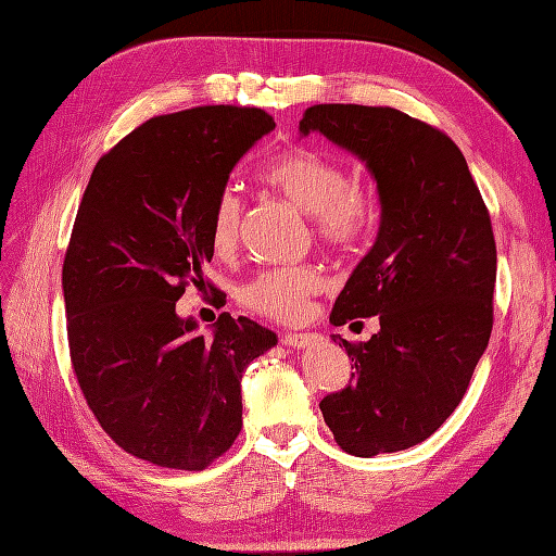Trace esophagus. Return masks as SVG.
<instances>
[{
    "label": "esophagus",
    "instance_id": "obj_1",
    "mask_svg": "<svg viewBox=\"0 0 556 556\" xmlns=\"http://www.w3.org/2000/svg\"><path fill=\"white\" fill-rule=\"evenodd\" d=\"M316 333H283L281 336V343L286 345V348H293V350H302V348H306L308 343H313L316 341Z\"/></svg>",
    "mask_w": 556,
    "mask_h": 556
}]
</instances>
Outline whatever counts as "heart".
<instances>
[{
    "instance_id": "heart-1",
    "label": "heart",
    "mask_w": 556,
    "mask_h": 556,
    "mask_svg": "<svg viewBox=\"0 0 556 556\" xmlns=\"http://www.w3.org/2000/svg\"><path fill=\"white\" fill-rule=\"evenodd\" d=\"M265 184L283 200L313 218V229L325 245L348 250L366 233L370 206L345 167L306 148H295L277 159L263 175ZM243 229V200L227 188L211 215V245L218 254L236 250ZM323 288V277L308 265L265 270L245 283L243 302L275 320H298L308 300Z\"/></svg>"
}]
</instances>
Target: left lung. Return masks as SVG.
<instances>
[{"instance_id":"obj_1","label":"left lung","mask_w":556,"mask_h":556,"mask_svg":"<svg viewBox=\"0 0 556 556\" xmlns=\"http://www.w3.org/2000/svg\"><path fill=\"white\" fill-rule=\"evenodd\" d=\"M318 131L366 163L381 220L375 245L338 295L331 325L379 316L366 343L345 345L354 372L320 402L336 443L354 456L429 439L464 400L493 329L497 270L489 208L452 138L389 106L316 104Z\"/></svg>"}]
</instances>
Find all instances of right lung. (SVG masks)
Returning a JSON list of instances; mask_svg holds the SVG:
<instances>
[{"instance_id": "add662e5", "label": "right lung", "mask_w": 556, "mask_h": 556, "mask_svg": "<svg viewBox=\"0 0 556 556\" xmlns=\"http://www.w3.org/2000/svg\"><path fill=\"white\" fill-rule=\"evenodd\" d=\"M275 119L250 106L159 115L90 175L63 261L70 358L109 437L142 462L204 470L243 427L240 379L277 333L223 313L177 316L213 258L211 215L233 165Z\"/></svg>"}]
</instances>
